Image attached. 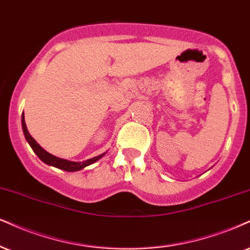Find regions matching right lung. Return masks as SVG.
<instances>
[{"instance_id": "obj_1", "label": "right lung", "mask_w": 250, "mask_h": 250, "mask_svg": "<svg viewBox=\"0 0 250 250\" xmlns=\"http://www.w3.org/2000/svg\"><path fill=\"white\" fill-rule=\"evenodd\" d=\"M21 126H23V132H24V135H25L26 140L29 141L30 146L32 147L33 150H35V153L38 155V158L42 160V162L47 163V165H50V166H53V167L62 169V170H66V171L81 170V169L87 167V166H89V165H91V163H94L95 161H97L98 159H101L102 156L104 155V154H102V155L95 156V158L89 159V160H87V161H83V162H73V161H68V160L57 158V156L52 155V154L46 152L45 149H42V147L37 144V141L33 139L32 137H31L29 131H27V128H26L25 120H24V113H23V116H21Z\"/></svg>"}]
</instances>
